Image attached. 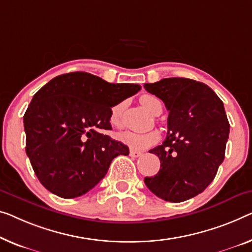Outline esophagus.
Listing matches in <instances>:
<instances>
[{"mask_svg": "<svg viewBox=\"0 0 252 252\" xmlns=\"http://www.w3.org/2000/svg\"><path fill=\"white\" fill-rule=\"evenodd\" d=\"M141 152H138V150H133V149H131L130 150V155L132 156V157H139V156H141Z\"/></svg>", "mask_w": 252, "mask_h": 252, "instance_id": "34e87169", "label": "esophagus"}]
</instances>
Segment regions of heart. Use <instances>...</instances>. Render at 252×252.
<instances>
[{
    "mask_svg": "<svg viewBox=\"0 0 252 252\" xmlns=\"http://www.w3.org/2000/svg\"><path fill=\"white\" fill-rule=\"evenodd\" d=\"M140 103L144 105L145 108L156 115L157 112L162 110V102L153 95H144L140 97ZM121 108L122 104L115 105L111 110V118L110 121L113 126H121ZM118 139L123 144L129 146L130 148L134 150H144L147 149L152 146L156 145L160 140V134L158 131H148V132H134L131 130L122 131L118 134Z\"/></svg>",
    "mask_w": 252,
    "mask_h": 252,
    "instance_id": "1",
    "label": "heart"
}]
</instances>
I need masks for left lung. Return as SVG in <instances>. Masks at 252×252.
Instances as JSON below:
<instances>
[{
  "label": "left lung",
  "instance_id": "1",
  "mask_svg": "<svg viewBox=\"0 0 252 252\" xmlns=\"http://www.w3.org/2000/svg\"><path fill=\"white\" fill-rule=\"evenodd\" d=\"M144 87L170 112L166 139L149 150L158 156L160 168L146 176L145 185L166 201L193 198L210 185L224 160L230 123L223 102L207 85L188 78H165Z\"/></svg>",
  "mask_w": 252,
  "mask_h": 252
}]
</instances>
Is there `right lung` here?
<instances>
[{"instance_id": "obj_1", "label": "right lung", "mask_w": 252, "mask_h": 252, "mask_svg": "<svg viewBox=\"0 0 252 252\" xmlns=\"http://www.w3.org/2000/svg\"><path fill=\"white\" fill-rule=\"evenodd\" d=\"M87 72L58 76L33 95L24 116L26 153L39 182L61 198L92 190L129 148L100 132L112 130L111 108L140 90Z\"/></svg>"}]
</instances>
